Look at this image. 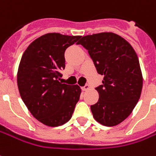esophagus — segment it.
<instances>
[{"mask_svg": "<svg viewBox=\"0 0 156 156\" xmlns=\"http://www.w3.org/2000/svg\"><path fill=\"white\" fill-rule=\"evenodd\" d=\"M83 90H84V91H86V90H90V86H89V84H85L84 86L83 87Z\"/></svg>", "mask_w": 156, "mask_h": 156, "instance_id": "obj_1", "label": "esophagus"}]
</instances>
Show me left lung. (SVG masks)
<instances>
[{"label": "left lung", "mask_w": 156, "mask_h": 156, "mask_svg": "<svg viewBox=\"0 0 156 156\" xmlns=\"http://www.w3.org/2000/svg\"><path fill=\"white\" fill-rule=\"evenodd\" d=\"M78 44L88 50L97 73L104 75L96 87L99 100L91 105L93 116L106 126L119 125L131 114L143 88V76L136 52L117 34L101 32L83 37Z\"/></svg>", "instance_id": "obj_1"}]
</instances>
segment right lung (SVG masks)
<instances>
[{"label": "right lung", "instance_id": "1", "mask_svg": "<svg viewBox=\"0 0 156 156\" xmlns=\"http://www.w3.org/2000/svg\"><path fill=\"white\" fill-rule=\"evenodd\" d=\"M80 36L48 33L30 44L20 60L17 83L22 100L35 118L48 126L66 123L73 114L81 89L59 81L65 51Z\"/></svg>", "mask_w": 156, "mask_h": 156}]
</instances>
